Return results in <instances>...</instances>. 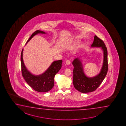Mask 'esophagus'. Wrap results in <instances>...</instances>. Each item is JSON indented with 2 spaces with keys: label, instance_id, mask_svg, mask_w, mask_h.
Segmentation results:
<instances>
[{
  "label": "esophagus",
  "instance_id": "1",
  "mask_svg": "<svg viewBox=\"0 0 126 126\" xmlns=\"http://www.w3.org/2000/svg\"><path fill=\"white\" fill-rule=\"evenodd\" d=\"M66 63L67 64V65H70V63H71V61H70V60H67V61H66Z\"/></svg>",
  "mask_w": 126,
  "mask_h": 126
}]
</instances>
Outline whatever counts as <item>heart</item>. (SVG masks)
Segmentation results:
<instances>
[{"instance_id":"1","label":"heart","mask_w":126,"mask_h":126,"mask_svg":"<svg viewBox=\"0 0 126 126\" xmlns=\"http://www.w3.org/2000/svg\"><path fill=\"white\" fill-rule=\"evenodd\" d=\"M79 43V41L77 40H74L72 42V44L73 45H76L77 44H78Z\"/></svg>"}]
</instances>
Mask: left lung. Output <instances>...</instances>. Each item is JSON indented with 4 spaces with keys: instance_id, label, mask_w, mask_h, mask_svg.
Returning a JSON list of instances; mask_svg holds the SVG:
<instances>
[{
    "instance_id": "1",
    "label": "left lung",
    "mask_w": 126,
    "mask_h": 126,
    "mask_svg": "<svg viewBox=\"0 0 126 126\" xmlns=\"http://www.w3.org/2000/svg\"><path fill=\"white\" fill-rule=\"evenodd\" d=\"M91 47H100L103 52V62L101 71L95 77H89L84 74L83 65L79 58L72 62L73 69V85L75 88L82 93L95 91L101 84L106 76L108 71L107 50L104 42L95 35Z\"/></svg>"
}]
</instances>
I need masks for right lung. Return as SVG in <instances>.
Segmentation results:
<instances>
[{"instance_id":"add662e5","label":"right lung","mask_w":126,"mask_h":126,"mask_svg":"<svg viewBox=\"0 0 126 126\" xmlns=\"http://www.w3.org/2000/svg\"><path fill=\"white\" fill-rule=\"evenodd\" d=\"M38 33L46 34V32L37 30L32 33L28 40L26 44L36 35ZM23 49L21 53V64L22 74L27 84L34 90L38 92H47L53 88L54 85V78L62 67V60L53 62L45 72L39 75H34L28 71L25 67L23 59Z\"/></svg>"}]
</instances>
